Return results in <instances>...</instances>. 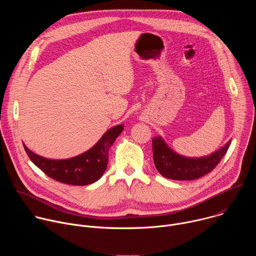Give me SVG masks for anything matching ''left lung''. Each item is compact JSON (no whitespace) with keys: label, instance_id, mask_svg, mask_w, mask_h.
<instances>
[{"label":"left lung","instance_id":"1","mask_svg":"<svg viewBox=\"0 0 256 256\" xmlns=\"http://www.w3.org/2000/svg\"><path fill=\"white\" fill-rule=\"evenodd\" d=\"M153 159L159 173L173 180H194L210 173L227 153L231 140L210 156L188 158L173 152L161 136L153 138Z\"/></svg>","mask_w":256,"mask_h":256}]
</instances>
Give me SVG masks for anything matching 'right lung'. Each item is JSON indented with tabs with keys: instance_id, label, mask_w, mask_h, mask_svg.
Here are the masks:
<instances>
[{
	"instance_id": "1",
	"label": "right lung",
	"mask_w": 256,
	"mask_h": 256,
	"mask_svg": "<svg viewBox=\"0 0 256 256\" xmlns=\"http://www.w3.org/2000/svg\"><path fill=\"white\" fill-rule=\"evenodd\" d=\"M122 130V124L108 130L89 151L66 160L46 159L23 146L29 159L48 177L66 184L87 186L97 181L106 170L109 148Z\"/></svg>"
}]
</instances>
